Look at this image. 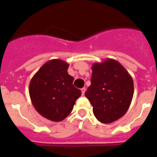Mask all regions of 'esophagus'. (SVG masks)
Listing matches in <instances>:
<instances>
[{
  "label": "esophagus",
  "mask_w": 157,
  "mask_h": 157,
  "mask_svg": "<svg viewBox=\"0 0 157 157\" xmlns=\"http://www.w3.org/2000/svg\"><path fill=\"white\" fill-rule=\"evenodd\" d=\"M81 91H82V94L83 96H84V94H85V92H86V88L85 87H83V88L81 89Z\"/></svg>",
  "instance_id": "34e87169"
}]
</instances>
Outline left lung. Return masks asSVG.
I'll return each instance as SVG.
<instances>
[{
  "label": "left lung",
  "instance_id": "left-lung-1",
  "mask_svg": "<svg viewBox=\"0 0 157 157\" xmlns=\"http://www.w3.org/2000/svg\"><path fill=\"white\" fill-rule=\"evenodd\" d=\"M92 72L91 85L85 96L92 105L97 120L111 123L129 109L134 95L133 78L121 63L110 58L94 63Z\"/></svg>",
  "mask_w": 157,
  "mask_h": 157
}]
</instances>
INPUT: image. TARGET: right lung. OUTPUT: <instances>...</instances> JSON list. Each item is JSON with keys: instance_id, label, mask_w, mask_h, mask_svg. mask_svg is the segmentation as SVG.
<instances>
[{"instance_id": "add662e5", "label": "right lung", "mask_w": 157, "mask_h": 157, "mask_svg": "<svg viewBox=\"0 0 157 157\" xmlns=\"http://www.w3.org/2000/svg\"><path fill=\"white\" fill-rule=\"evenodd\" d=\"M68 67L62 59L48 60L30 82L29 94L34 109L51 121L64 120L82 94L72 84L74 78L67 73Z\"/></svg>"}]
</instances>
